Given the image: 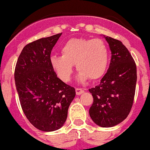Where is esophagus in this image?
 <instances>
[{
    "mask_svg": "<svg viewBox=\"0 0 150 150\" xmlns=\"http://www.w3.org/2000/svg\"><path fill=\"white\" fill-rule=\"evenodd\" d=\"M84 91L82 88H76V95H80V94L83 93Z\"/></svg>",
    "mask_w": 150,
    "mask_h": 150,
    "instance_id": "obj_1",
    "label": "esophagus"
}]
</instances>
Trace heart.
<instances>
[{
    "instance_id": "heart-1",
    "label": "heart",
    "mask_w": 150,
    "mask_h": 150,
    "mask_svg": "<svg viewBox=\"0 0 150 150\" xmlns=\"http://www.w3.org/2000/svg\"><path fill=\"white\" fill-rule=\"evenodd\" d=\"M62 55L51 54V66L58 77L69 82L76 64L79 71V79L96 80L103 76L109 63V51L106 43L100 39L71 38L61 48Z\"/></svg>"
}]
</instances>
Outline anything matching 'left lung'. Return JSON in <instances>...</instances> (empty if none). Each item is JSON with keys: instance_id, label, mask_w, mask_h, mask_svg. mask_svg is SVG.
<instances>
[{"instance_id": "1", "label": "left lung", "mask_w": 150, "mask_h": 150, "mask_svg": "<svg viewBox=\"0 0 150 150\" xmlns=\"http://www.w3.org/2000/svg\"><path fill=\"white\" fill-rule=\"evenodd\" d=\"M111 51L108 72L100 84L89 89L93 98L89 114L94 123L110 127L121 123L129 115L135 96L136 65L121 41L105 38Z\"/></svg>"}]
</instances>
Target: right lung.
<instances>
[{"label":"right lung","mask_w":150,"mask_h":150,"mask_svg":"<svg viewBox=\"0 0 150 150\" xmlns=\"http://www.w3.org/2000/svg\"><path fill=\"white\" fill-rule=\"evenodd\" d=\"M62 33L27 44L15 69L21 108L30 123L51 132L63 126L76 91L57 77L50 64L51 50Z\"/></svg>","instance_id":"obj_1"}]
</instances>
